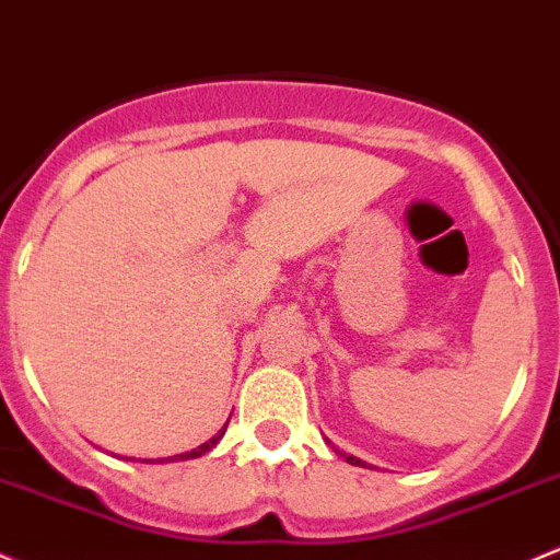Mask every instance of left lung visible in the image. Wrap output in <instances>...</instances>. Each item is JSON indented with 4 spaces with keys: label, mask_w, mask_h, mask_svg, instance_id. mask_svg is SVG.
I'll list each match as a JSON object with an SVG mask.
<instances>
[{
    "label": "left lung",
    "mask_w": 560,
    "mask_h": 560,
    "mask_svg": "<svg viewBox=\"0 0 560 560\" xmlns=\"http://www.w3.org/2000/svg\"><path fill=\"white\" fill-rule=\"evenodd\" d=\"M346 462H349V464H354V467H368V464H364L362 458H357V456H346Z\"/></svg>",
    "instance_id": "left-lung-1"
}]
</instances>
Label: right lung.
<instances>
[{"label":"right lung","instance_id":"1","mask_svg":"<svg viewBox=\"0 0 560 560\" xmlns=\"http://www.w3.org/2000/svg\"><path fill=\"white\" fill-rule=\"evenodd\" d=\"M225 429H228V423H225V427L220 429V432L214 434V438L206 440L203 445H198V448H192V451L176 453V456H168V458H139V462H144V464H155V462H158V464H163V462H187V458H198V456H203V453H209L211 448H214L217 443H220L222 434H225ZM131 462H133V458H131Z\"/></svg>","mask_w":560,"mask_h":560}]
</instances>
